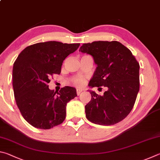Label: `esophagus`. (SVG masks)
I'll use <instances>...</instances> for the list:
<instances>
[{
  "label": "esophagus",
  "instance_id": "34e87169",
  "mask_svg": "<svg viewBox=\"0 0 160 160\" xmlns=\"http://www.w3.org/2000/svg\"><path fill=\"white\" fill-rule=\"evenodd\" d=\"M82 89H77V94L78 95V96H79V95L81 94V93L82 92Z\"/></svg>",
  "mask_w": 160,
  "mask_h": 160
}]
</instances>
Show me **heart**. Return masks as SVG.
<instances>
[{
  "mask_svg": "<svg viewBox=\"0 0 160 160\" xmlns=\"http://www.w3.org/2000/svg\"><path fill=\"white\" fill-rule=\"evenodd\" d=\"M72 83L73 84L77 86V87H81V86H82L84 84L85 79L84 78H83L82 77H77L73 78Z\"/></svg>",
  "mask_w": 160,
  "mask_h": 160,
  "instance_id": "obj_1",
  "label": "heart"
}]
</instances>
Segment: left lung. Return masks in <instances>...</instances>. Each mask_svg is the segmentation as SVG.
Wrapping results in <instances>:
<instances>
[{
    "label": "left lung",
    "mask_w": 160,
    "mask_h": 160,
    "mask_svg": "<svg viewBox=\"0 0 160 160\" xmlns=\"http://www.w3.org/2000/svg\"><path fill=\"white\" fill-rule=\"evenodd\" d=\"M79 51L91 55L97 64L88 86L108 88L103 96L90 91L86 118L103 126L121 122L131 112L139 91L138 61L129 49L116 41L83 43Z\"/></svg>",
    "instance_id": "left-lung-1"
}]
</instances>
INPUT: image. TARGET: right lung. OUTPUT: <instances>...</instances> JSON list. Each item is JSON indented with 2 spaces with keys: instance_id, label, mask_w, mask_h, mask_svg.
<instances>
[{
  "instance_id": "right-lung-1",
  "label": "right lung",
  "mask_w": 160,
  "mask_h": 160,
  "mask_svg": "<svg viewBox=\"0 0 160 160\" xmlns=\"http://www.w3.org/2000/svg\"><path fill=\"white\" fill-rule=\"evenodd\" d=\"M80 43L47 41L27 46L14 63L12 85L15 101L24 119L33 127L49 129L62 124L66 117L67 103L77 91L65 86L57 92L48 83L53 74L61 72L67 56Z\"/></svg>"
}]
</instances>
